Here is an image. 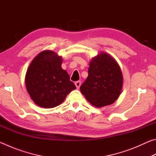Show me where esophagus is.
Segmentation results:
<instances>
[{
	"label": "esophagus",
	"mask_w": 156,
	"mask_h": 156,
	"mask_svg": "<svg viewBox=\"0 0 156 156\" xmlns=\"http://www.w3.org/2000/svg\"><path fill=\"white\" fill-rule=\"evenodd\" d=\"M75 85L76 87H77V89H79L80 88V87L81 85V82L80 81H76L75 83Z\"/></svg>",
	"instance_id": "obj_1"
}]
</instances>
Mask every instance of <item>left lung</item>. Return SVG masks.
Masks as SVG:
<instances>
[{"mask_svg": "<svg viewBox=\"0 0 156 156\" xmlns=\"http://www.w3.org/2000/svg\"><path fill=\"white\" fill-rule=\"evenodd\" d=\"M122 84V72L118 62L109 54L102 52L91 60L88 77L80 89L91 105L102 107L118 99Z\"/></svg>", "mask_w": 156, "mask_h": 156, "instance_id": "left-lung-1", "label": "left lung"}]
</instances>
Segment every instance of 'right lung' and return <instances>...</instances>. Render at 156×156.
<instances>
[{"label": "right lung", "mask_w": 156, "mask_h": 156, "mask_svg": "<svg viewBox=\"0 0 156 156\" xmlns=\"http://www.w3.org/2000/svg\"><path fill=\"white\" fill-rule=\"evenodd\" d=\"M62 59L56 53L44 50L34 58L25 76L26 88L38 106L54 108L64 101L76 87L61 67Z\"/></svg>", "instance_id": "1"}]
</instances>
